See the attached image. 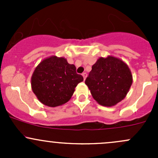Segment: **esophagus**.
<instances>
[{
  "instance_id": "34e87169",
  "label": "esophagus",
  "mask_w": 158,
  "mask_h": 158,
  "mask_svg": "<svg viewBox=\"0 0 158 158\" xmlns=\"http://www.w3.org/2000/svg\"><path fill=\"white\" fill-rule=\"evenodd\" d=\"M82 76H83V79H84V80H85V78H86V76H87V73H82Z\"/></svg>"
}]
</instances>
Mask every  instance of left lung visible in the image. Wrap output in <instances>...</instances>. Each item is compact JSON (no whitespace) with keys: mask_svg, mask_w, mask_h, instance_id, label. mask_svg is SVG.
<instances>
[{"mask_svg":"<svg viewBox=\"0 0 158 158\" xmlns=\"http://www.w3.org/2000/svg\"><path fill=\"white\" fill-rule=\"evenodd\" d=\"M85 82L98 104L112 106L126 96L132 76L122 60L113 56L101 57L92 66Z\"/></svg>","mask_w":158,"mask_h":158,"instance_id":"left-lung-1","label":"left lung"}]
</instances>
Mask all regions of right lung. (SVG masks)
I'll return each instance as SVG.
<instances>
[{"label":"right lung","mask_w":158,"mask_h":158,"mask_svg":"<svg viewBox=\"0 0 158 158\" xmlns=\"http://www.w3.org/2000/svg\"><path fill=\"white\" fill-rule=\"evenodd\" d=\"M73 64L63 57L50 56L43 60L31 78L33 92L45 106L56 107L71 98L78 83L83 81Z\"/></svg>","instance_id":"1"}]
</instances>
